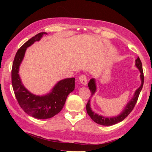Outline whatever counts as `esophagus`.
Listing matches in <instances>:
<instances>
[{"label":"esophagus","mask_w":152,"mask_h":152,"mask_svg":"<svg viewBox=\"0 0 152 152\" xmlns=\"http://www.w3.org/2000/svg\"><path fill=\"white\" fill-rule=\"evenodd\" d=\"M79 80L80 81V82L81 83V84H82L83 86H86L87 85V78L86 76L84 75H81L79 78Z\"/></svg>","instance_id":"34e87169"}]
</instances>
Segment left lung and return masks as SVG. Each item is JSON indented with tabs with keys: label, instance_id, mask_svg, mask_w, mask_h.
Masks as SVG:
<instances>
[{
	"label": "left lung",
	"instance_id": "8db88e82",
	"mask_svg": "<svg viewBox=\"0 0 152 152\" xmlns=\"http://www.w3.org/2000/svg\"><path fill=\"white\" fill-rule=\"evenodd\" d=\"M135 66L138 69L140 72V80H141V85L137 88L134 94H133L132 98L130 99L125 107L122 110V111L116 116H112V117H104L102 115H99L97 113L94 112L93 111L91 107V99L87 102L86 104V110L87 114L89 115L90 117L91 118L92 120L94 121L96 123H97L99 125L102 126H113L114 124H116L118 122H122L123 120H124L129 114L132 110L134 108V106L137 102V100L138 99L139 95L140 92L141 91V89L142 88V86H143L144 82V75H143V72H142V63L140 60V58H137L135 60ZM89 89L91 91V96L92 98L96 93V91H97V86H96V81L94 78H93L89 80V82L88 83Z\"/></svg>",
	"mask_w": 152,
	"mask_h": 152
}]
</instances>
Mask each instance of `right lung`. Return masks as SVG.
I'll return each instance as SVG.
<instances>
[{
    "label": "right lung",
    "instance_id": "right-lung-1",
    "mask_svg": "<svg viewBox=\"0 0 152 152\" xmlns=\"http://www.w3.org/2000/svg\"><path fill=\"white\" fill-rule=\"evenodd\" d=\"M46 32H41L26 42L18 49L12 63V86L18 102L24 112L38 119L49 118L62 110L67 96L75 89V78H67L58 81L45 94L31 93L22 83L19 75L20 67L23 60L26 49L39 42Z\"/></svg>",
    "mask_w": 152,
    "mask_h": 152
}]
</instances>
